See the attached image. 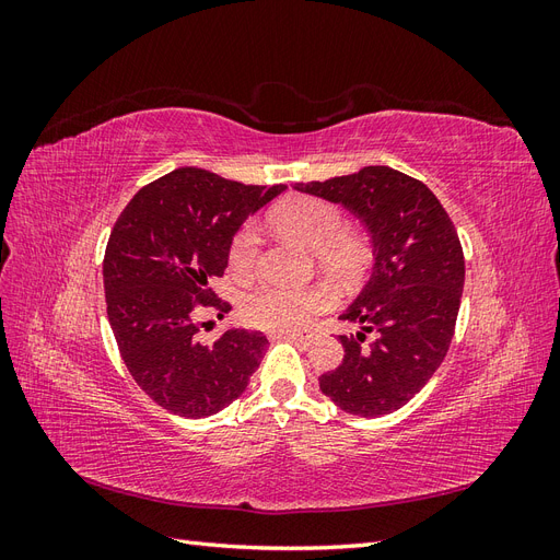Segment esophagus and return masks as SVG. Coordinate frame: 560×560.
Masks as SVG:
<instances>
[{"mask_svg": "<svg viewBox=\"0 0 560 560\" xmlns=\"http://www.w3.org/2000/svg\"><path fill=\"white\" fill-rule=\"evenodd\" d=\"M280 336L292 338L296 343H311L313 338L317 336V329H303V331H280Z\"/></svg>", "mask_w": 560, "mask_h": 560, "instance_id": "1", "label": "esophagus"}]
</instances>
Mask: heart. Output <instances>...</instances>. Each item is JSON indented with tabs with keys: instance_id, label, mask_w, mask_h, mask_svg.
I'll return each instance as SVG.
<instances>
[{
	"instance_id": "1",
	"label": "heart",
	"mask_w": 560,
	"mask_h": 560,
	"mask_svg": "<svg viewBox=\"0 0 560 560\" xmlns=\"http://www.w3.org/2000/svg\"><path fill=\"white\" fill-rule=\"evenodd\" d=\"M270 222L280 231L306 243L319 266L336 280L358 278L369 261V243L362 233L348 229V217L334 200L317 196H296L280 202L270 212ZM261 238L254 224H243L229 243V268L235 278H249L257 270ZM329 303L322 290H290L280 284H264L243 299L241 313L247 325L290 331L308 322Z\"/></svg>"
}]
</instances>
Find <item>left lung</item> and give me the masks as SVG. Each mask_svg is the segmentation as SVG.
Wrapping results in <instances>:
<instances>
[{
	"label": "left lung",
	"instance_id": "1",
	"mask_svg": "<svg viewBox=\"0 0 560 560\" xmlns=\"http://www.w3.org/2000/svg\"><path fill=\"white\" fill-rule=\"evenodd\" d=\"M360 214L376 264L341 319L362 331L338 336L343 362L319 389L352 416H387L418 395L444 362L465 287V254L442 202L416 177L387 165L296 184Z\"/></svg>",
	"mask_w": 560,
	"mask_h": 560
}]
</instances>
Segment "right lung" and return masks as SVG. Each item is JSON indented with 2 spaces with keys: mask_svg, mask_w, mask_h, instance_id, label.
I'll list each match as a JSON object with an SVG mask.
<instances>
[{
  "mask_svg": "<svg viewBox=\"0 0 560 560\" xmlns=\"http://www.w3.org/2000/svg\"><path fill=\"white\" fill-rule=\"evenodd\" d=\"M282 189L177 167L118 214L103 261L107 317L130 376L165 411H222L259 369L261 331L231 329L214 343H200L198 331L206 315L231 311L212 282L224 276L233 233Z\"/></svg>",
  "mask_w": 560,
  "mask_h": 560,
  "instance_id": "right-lung-1",
  "label": "right lung"
}]
</instances>
